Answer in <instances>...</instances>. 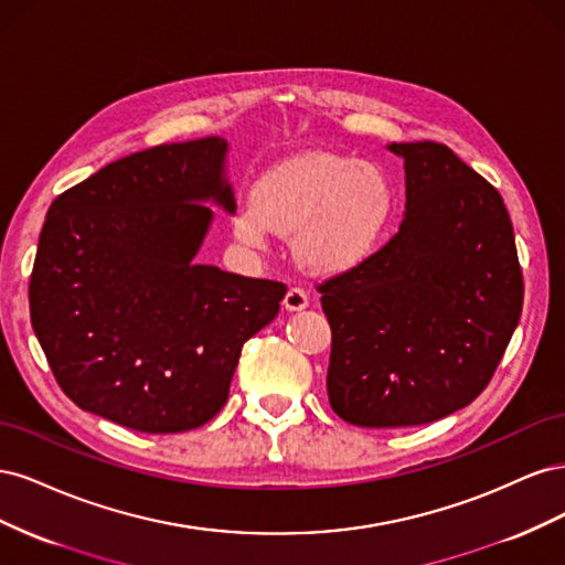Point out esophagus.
<instances>
[{
  "mask_svg": "<svg viewBox=\"0 0 565 565\" xmlns=\"http://www.w3.org/2000/svg\"><path fill=\"white\" fill-rule=\"evenodd\" d=\"M309 301H311L309 295H306L301 287H292V289H289V292L285 295L282 306H285L287 311H303L306 306H309Z\"/></svg>",
  "mask_w": 565,
  "mask_h": 565,
  "instance_id": "obj_1",
  "label": "esophagus"
}]
</instances>
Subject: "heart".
Masks as SVG:
<instances>
[{
  "label": "heart",
  "mask_w": 565,
  "mask_h": 565,
  "mask_svg": "<svg viewBox=\"0 0 565 565\" xmlns=\"http://www.w3.org/2000/svg\"><path fill=\"white\" fill-rule=\"evenodd\" d=\"M398 207L386 169L334 152H306L259 179L235 212V235L264 247L270 233H295V254L316 276H341L367 264Z\"/></svg>",
  "instance_id": "heart-1"
}]
</instances>
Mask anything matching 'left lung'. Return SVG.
Segmentation results:
<instances>
[{"label":"left lung","instance_id":"8db88e82","mask_svg":"<svg viewBox=\"0 0 565 565\" xmlns=\"http://www.w3.org/2000/svg\"><path fill=\"white\" fill-rule=\"evenodd\" d=\"M388 150L405 167L398 233L367 264L318 287L332 328L330 405L370 429L429 424L469 405L523 309L502 195L443 143Z\"/></svg>","mask_w":565,"mask_h":565}]
</instances>
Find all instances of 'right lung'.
<instances>
[{
  "label": "right lung",
  "mask_w": 565,
  "mask_h": 565,
  "mask_svg": "<svg viewBox=\"0 0 565 565\" xmlns=\"http://www.w3.org/2000/svg\"><path fill=\"white\" fill-rule=\"evenodd\" d=\"M228 141L134 152L51 202L30 320L77 407L143 434L191 431L226 405L243 344L287 287L195 264L214 212L235 214Z\"/></svg>",
  "instance_id": "1"
}]
</instances>
